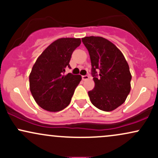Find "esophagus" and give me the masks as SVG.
Segmentation results:
<instances>
[{
  "label": "esophagus",
  "mask_w": 158,
  "mask_h": 158,
  "mask_svg": "<svg viewBox=\"0 0 158 158\" xmlns=\"http://www.w3.org/2000/svg\"><path fill=\"white\" fill-rule=\"evenodd\" d=\"M81 78H82V79L84 81L88 80V79H89V76H88V75H85V76H82V77H81Z\"/></svg>",
  "instance_id": "1"
}]
</instances>
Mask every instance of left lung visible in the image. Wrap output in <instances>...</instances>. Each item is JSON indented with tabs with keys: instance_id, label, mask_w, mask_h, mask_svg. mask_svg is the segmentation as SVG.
Returning <instances> with one entry per match:
<instances>
[{
	"instance_id": "obj_1",
	"label": "left lung",
	"mask_w": 158,
	"mask_h": 158,
	"mask_svg": "<svg viewBox=\"0 0 158 158\" xmlns=\"http://www.w3.org/2000/svg\"><path fill=\"white\" fill-rule=\"evenodd\" d=\"M88 50L91 75L95 87L88 92L90 102L104 111H110L126 101L131 90L129 67L113 43L102 37L89 36L81 39Z\"/></svg>"
}]
</instances>
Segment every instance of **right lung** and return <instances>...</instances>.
Returning <instances> with one entry per match:
<instances>
[{"mask_svg": "<svg viewBox=\"0 0 158 158\" xmlns=\"http://www.w3.org/2000/svg\"><path fill=\"white\" fill-rule=\"evenodd\" d=\"M80 39L63 38L52 42L36 60L30 74V88L37 104L48 111H59L70 104L80 75L65 74Z\"/></svg>", "mask_w": 158, "mask_h": 158, "instance_id": "right-lung-1", "label": "right lung"}]
</instances>
